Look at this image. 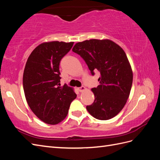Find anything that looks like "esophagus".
I'll return each mask as SVG.
<instances>
[{"label": "esophagus", "instance_id": "34e87169", "mask_svg": "<svg viewBox=\"0 0 160 160\" xmlns=\"http://www.w3.org/2000/svg\"><path fill=\"white\" fill-rule=\"evenodd\" d=\"M77 89H78V91H79V92H83V91H84L86 90V88H85V87L82 86V87H81V88H79Z\"/></svg>", "mask_w": 160, "mask_h": 160}]
</instances>
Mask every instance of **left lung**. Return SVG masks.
Here are the masks:
<instances>
[{
	"mask_svg": "<svg viewBox=\"0 0 160 160\" xmlns=\"http://www.w3.org/2000/svg\"><path fill=\"white\" fill-rule=\"evenodd\" d=\"M72 51L85 60L92 75L100 72V84L91 89L95 101L86 107L88 112L100 120L114 118L126 103L132 86L133 72L125 51L109 39L79 42Z\"/></svg>",
	"mask_w": 160,
	"mask_h": 160,
	"instance_id": "left-lung-1",
	"label": "left lung"
}]
</instances>
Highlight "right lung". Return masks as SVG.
<instances>
[{
	"label": "right lung",
	"mask_w": 160,
	"mask_h": 160,
	"mask_svg": "<svg viewBox=\"0 0 160 160\" xmlns=\"http://www.w3.org/2000/svg\"><path fill=\"white\" fill-rule=\"evenodd\" d=\"M74 42H42L28 57L23 72V89L27 103L42 122H61L77 97L73 88L60 85L59 63Z\"/></svg>",
	"instance_id": "right-lung-1"
}]
</instances>
